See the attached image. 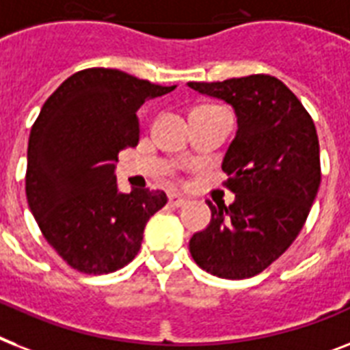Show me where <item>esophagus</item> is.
Here are the masks:
<instances>
[{
	"label": "esophagus",
	"instance_id": "1",
	"mask_svg": "<svg viewBox=\"0 0 350 350\" xmlns=\"http://www.w3.org/2000/svg\"><path fill=\"white\" fill-rule=\"evenodd\" d=\"M169 203L172 204V206H183V204L187 203V198H183L181 194H176V192H172V194H169Z\"/></svg>",
	"mask_w": 350,
	"mask_h": 350
}]
</instances>
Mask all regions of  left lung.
<instances>
[{
	"instance_id": "8db88e82",
	"label": "left lung",
	"mask_w": 350,
	"mask_h": 350,
	"mask_svg": "<svg viewBox=\"0 0 350 350\" xmlns=\"http://www.w3.org/2000/svg\"><path fill=\"white\" fill-rule=\"evenodd\" d=\"M234 107L237 133L223 158L232 204L208 203L212 219L192 235L190 255L204 271L241 280L258 275L291 246L320 187L313 118L271 75L189 82Z\"/></svg>"
}]
</instances>
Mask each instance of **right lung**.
I'll return each instance as SVG.
<instances>
[{
	"label": "right lung",
	"mask_w": 350,
	"mask_h": 350,
	"mask_svg": "<svg viewBox=\"0 0 350 350\" xmlns=\"http://www.w3.org/2000/svg\"><path fill=\"white\" fill-rule=\"evenodd\" d=\"M174 88L88 68L41 107L28 138V206L48 244L77 271L124 268L138 254L150 215L165 206L163 190L122 194L115 169L118 152L140 140L136 111Z\"/></svg>",
	"instance_id": "add662e5"
}]
</instances>
